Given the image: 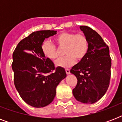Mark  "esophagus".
<instances>
[{
  "label": "esophagus",
  "instance_id": "34e87169",
  "mask_svg": "<svg viewBox=\"0 0 122 122\" xmlns=\"http://www.w3.org/2000/svg\"><path fill=\"white\" fill-rule=\"evenodd\" d=\"M65 71H66V73L67 75L70 74V70H69V69H66V70H65Z\"/></svg>",
  "mask_w": 122,
  "mask_h": 122
}]
</instances>
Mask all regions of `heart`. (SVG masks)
Segmentation results:
<instances>
[{"label": "heart", "instance_id": "heart-1", "mask_svg": "<svg viewBox=\"0 0 122 122\" xmlns=\"http://www.w3.org/2000/svg\"><path fill=\"white\" fill-rule=\"evenodd\" d=\"M55 41L59 47H64V54L66 55L56 61L57 66L68 68L72 66L76 59L80 61L84 58L89 50V42L83 34H75L71 32H63L55 38ZM44 56L47 59L54 60L58 57L56 47L49 41H44L41 46Z\"/></svg>", "mask_w": 122, "mask_h": 122}]
</instances>
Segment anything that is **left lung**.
I'll return each instance as SVG.
<instances>
[{
    "label": "left lung",
    "mask_w": 122,
    "mask_h": 122,
    "mask_svg": "<svg viewBox=\"0 0 122 122\" xmlns=\"http://www.w3.org/2000/svg\"><path fill=\"white\" fill-rule=\"evenodd\" d=\"M89 42V50L83 59L71 69L77 78L73 94L78 101L93 104L102 97L110 85L112 59L108 46L91 28L80 26Z\"/></svg>",
    "instance_id": "8db88e82"
}]
</instances>
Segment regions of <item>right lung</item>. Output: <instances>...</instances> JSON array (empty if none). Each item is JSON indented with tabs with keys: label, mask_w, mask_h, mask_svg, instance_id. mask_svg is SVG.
<instances>
[{
	"label": "right lung",
	"mask_w": 122,
	"mask_h": 122,
	"mask_svg": "<svg viewBox=\"0 0 122 122\" xmlns=\"http://www.w3.org/2000/svg\"><path fill=\"white\" fill-rule=\"evenodd\" d=\"M56 32L34 31L19 42L12 54L14 85L23 100L35 108L51 103L57 85L66 76L65 69L55 68L53 62L46 58L41 50L45 39Z\"/></svg>",
	"instance_id": "1"
}]
</instances>
